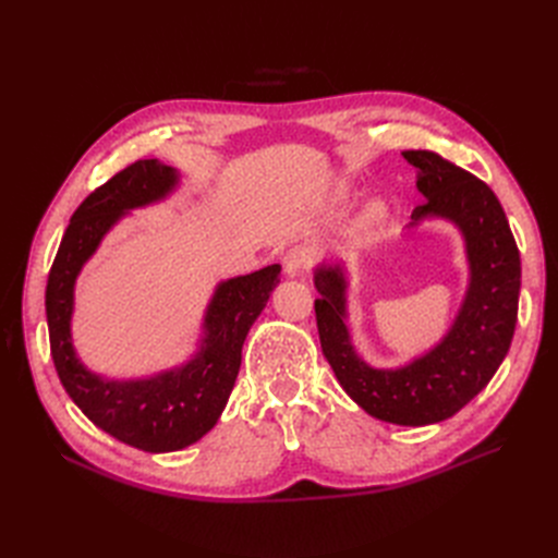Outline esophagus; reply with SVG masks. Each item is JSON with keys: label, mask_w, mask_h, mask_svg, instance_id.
Here are the masks:
<instances>
[{"label": "esophagus", "mask_w": 558, "mask_h": 558, "mask_svg": "<svg viewBox=\"0 0 558 558\" xmlns=\"http://www.w3.org/2000/svg\"><path fill=\"white\" fill-rule=\"evenodd\" d=\"M312 258H314L312 248H307V246H293V248L286 251V256H283V272L289 275V277H295L300 272H305V269L312 265Z\"/></svg>", "instance_id": "esophagus-1"}]
</instances>
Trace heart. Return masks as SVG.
<instances>
[{
  "label": "heart",
  "instance_id": "b5f03b06",
  "mask_svg": "<svg viewBox=\"0 0 558 558\" xmlns=\"http://www.w3.org/2000/svg\"><path fill=\"white\" fill-rule=\"evenodd\" d=\"M379 218H381V207L379 205H373L367 209V214H365L367 223H375V221H379Z\"/></svg>",
  "mask_w": 558,
  "mask_h": 558
}]
</instances>
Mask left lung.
<instances>
[{
	"instance_id": "left-lung-1",
	"label": "left lung",
	"mask_w": 558,
	"mask_h": 558,
	"mask_svg": "<svg viewBox=\"0 0 558 558\" xmlns=\"http://www.w3.org/2000/svg\"><path fill=\"white\" fill-rule=\"evenodd\" d=\"M426 197L410 228L442 218L461 232L468 289L451 328L426 353L398 367L365 363L349 332V275L342 260L314 269L320 349L347 396L369 416L398 426H428L453 416L492 381L517 326L521 260L498 197L484 181L433 150H402Z\"/></svg>"
}]
</instances>
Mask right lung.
<instances>
[{"label": "right lung", "instance_id": "right-lung-1", "mask_svg": "<svg viewBox=\"0 0 558 558\" xmlns=\"http://www.w3.org/2000/svg\"><path fill=\"white\" fill-rule=\"evenodd\" d=\"M181 174L160 160H137L81 202L64 230L46 283V320L64 391L97 428L150 453L179 451L207 435L226 410L253 320L277 289L281 265L232 277L214 289L193 356L140 379L93 373L74 349V286L105 234L132 209L156 205L179 189Z\"/></svg>", "mask_w": 558, "mask_h": 558}]
</instances>
